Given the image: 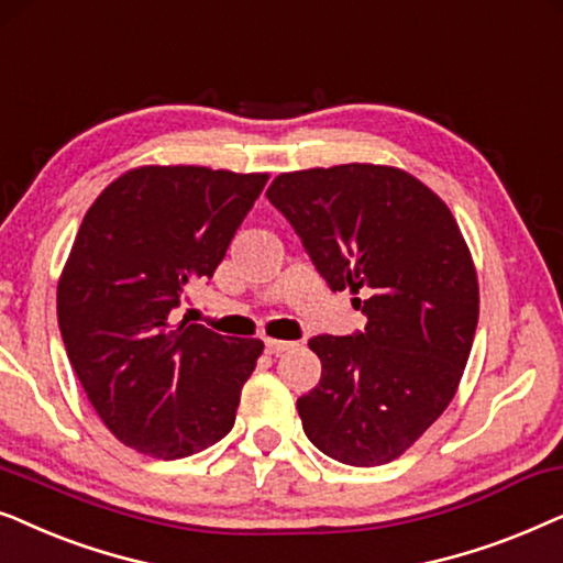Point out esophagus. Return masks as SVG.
I'll return each instance as SVG.
<instances>
[{
    "mask_svg": "<svg viewBox=\"0 0 563 563\" xmlns=\"http://www.w3.org/2000/svg\"><path fill=\"white\" fill-rule=\"evenodd\" d=\"M290 347H294V342H286V340H265V350L267 355H283V352H288Z\"/></svg>",
    "mask_w": 563,
    "mask_h": 563,
    "instance_id": "34e87169",
    "label": "esophagus"
}]
</instances>
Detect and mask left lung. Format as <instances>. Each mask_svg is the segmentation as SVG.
Wrapping results in <instances>:
<instances>
[{"mask_svg": "<svg viewBox=\"0 0 563 563\" xmlns=\"http://www.w3.org/2000/svg\"><path fill=\"white\" fill-rule=\"evenodd\" d=\"M267 200L332 290L363 294L365 332L313 336L321 380L303 432L347 466H384L453 401L474 344L478 280L451 208L409 172L340 164L277 175Z\"/></svg>", "mask_w": 563, "mask_h": 563, "instance_id": "left-lung-1", "label": "left lung"}]
</instances>
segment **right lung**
Listing matches in <instances>:
<instances>
[{
    "label": "right lung",
    "instance_id": "obj_1",
    "mask_svg": "<svg viewBox=\"0 0 563 563\" xmlns=\"http://www.w3.org/2000/svg\"><path fill=\"white\" fill-rule=\"evenodd\" d=\"M267 175L136 167L104 187L58 277L66 355L123 445L175 461L229 434L262 340L172 324L185 286L213 277Z\"/></svg>",
    "mask_w": 563,
    "mask_h": 563
}]
</instances>
